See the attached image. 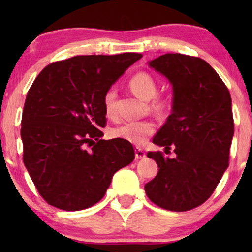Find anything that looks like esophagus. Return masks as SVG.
I'll list each match as a JSON object with an SVG mask.
<instances>
[{
	"mask_svg": "<svg viewBox=\"0 0 252 252\" xmlns=\"http://www.w3.org/2000/svg\"><path fill=\"white\" fill-rule=\"evenodd\" d=\"M144 157H146V153H144V151L141 149V148L136 147L135 148V158H136V159H142V158H144Z\"/></svg>",
	"mask_w": 252,
	"mask_h": 252,
	"instance_id": "34e87169",
	"label": "esophagus"
}]
</instances>
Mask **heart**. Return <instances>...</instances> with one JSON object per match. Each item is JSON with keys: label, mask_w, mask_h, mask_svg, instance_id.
I'll list each match as a JSON object with an SVG mask.
<instances>
[{"label": "heart", "mask_w": 252, "mask_h": 252, "mask_svg": "<svg viewBox=\"0 0 252 252\" xmlns=\"http://www.w3.org/2000/svg\"><path fill=\"white\" fill-rule=\"evenodd\" d=\"M128 87L137 97L149 101L150 106L154 111L158 113L166 112L171 108V97L167 94H157L158 85L157 80L153 74L148 72H137L129 79ZM115 89L110 88L105 92L103 97V104L106 116L113 117L115 115V102H116ZM156 130V125L151 120H142V122H129L120 125L112 129V136L129 142L135 146H142L147 140L153 135Z\"/></svg>", "instance_id": "heart-1"}]
</instances>
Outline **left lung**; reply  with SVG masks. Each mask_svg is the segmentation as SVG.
<instances>
[{
	"mask_svg": "<svg viewBox=\"0 0 252 252\" xmlns=\"http://www.w3.org/2000/svg\"><path fill=\"white\" fill-rule=\"evenodd\" d=\"M173 86V106L153 143L177 156L149 151L159 171L144 186L161 209L184 212L203 204L229 165L234 135L232 98L211 65L199 57L165 54L149 62Z\"/></svg>",
	"mask_w": 252,
	"mask_h": 252,
	"instance_id": "8db88e82",
	"label": "left lung"
}]
</instances>
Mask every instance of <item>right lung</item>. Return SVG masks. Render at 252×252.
<instances>
[{"label":"right lung","instance_id":"obj_1","mask_svg":"<svg viewBox=\"0 0 252 252\" xmlns=\"http://www.w3.org/2000/svg\"><path fill=\"white\" fill-rule=\"evenodd\" d=\"M141 54L74 56L47 65L27 93L23 160L48 204L79 211L101 201L113 174L135 158L133 146L101 140L105 92ZM87 146H92L91 150Z\"/></svg>","mask_w":252,"mask_h":252}]
</instances>
